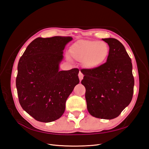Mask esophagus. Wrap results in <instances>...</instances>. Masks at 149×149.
<instances>
[{"label":"esophagus","instance_id":"34e87169","mask_svg":"<svg viewBox=\"0 0 149 149\" xmlns=\"http://www.w3.org/2000/svg\"><path fill=\"white\" fill-rule=\"evenodd\" d=\"M78 77H79L80 81H81V80L83 79L84 75H83V74L81 71H79V74H78Z\"/></svg>","mask_w":149,"mask_h":149}]
</instances>
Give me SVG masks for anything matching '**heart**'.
Here are the masks:
<instances>
[{
    "mask_svg": "<svg viewBox=\"0 0 149 149\" xmlns=\"http://www.w3.org/2000/svg\"><path fill=\"white\" fill-rule=\"evenodd\" d=\"M70 53L74 59L83 61L88 68H95L104 63L109 54V47L102 41L82 40L70 47Z\"/></svg>",
    "mask_w": 149,
    "mask_h": 149,
    "instance_id": "1",
    "label": "heart"
}]
</instances>
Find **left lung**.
<instances>
[{
  "instance_id": "obj_1",
  "label": "left lung",
  "mask_w": 149,
  "mask_h": 149,
  "mask_svg": "<svg viewBox=\"0 0 149 149\" xmlns=\"http://www.w3.org/2000/svg\"><path fill=\"white\" fill-rule=\"evenodd\" d=\"M109 47L107 61L93 69L81 70L86 88L87 109L91 116L112 119L119 116L133 96L132 61L124 45L115 38H104Z\"/></svg>"
}]
</instances>
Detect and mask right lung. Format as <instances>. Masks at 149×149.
I'll return each mask as SVG.
<instances>
[{"mask_svg": "<svg viewBox=\"0 0 149 149\" xmlns=\"http://www.w3.org/2000/svg\"><path fill=\"white\" fill-rule=\"evenodd\" d=\"M71 37H38L31 42L18 64L16 87L22 107L42 123L59 119L67 98L79 83V70L59 71Z\"/></svg>", "mask_w": 149, "mask_h": 149, "instance_id": "1", "label": "right lung"}]
</instances>
